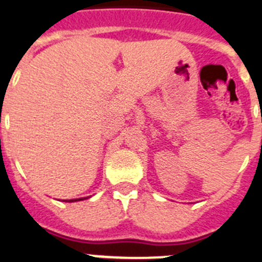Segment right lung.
Returning a JSON list of instances; mask_svg holds the SVG:
<instances>
[{"instance_id": "add662e5", "label": "right lung", "mask_w": 262, "mask_h": 262, "mask_svg": "<svg viewBox=\"0 0 262 262\" xmlns=\"http://www.w3.org/2000/svg\"><path fill=\"white\" fill-rule=\"evenodd\" d=\"M87 199V198H79V199H70V200H64V202H70V203H72V202H79V200H84Z\"/></svg>"}]
</instances>
